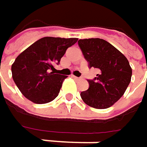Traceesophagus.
Segmentation results:
<instances>
[{
	"label": "esophagus",
	"mask_w": 147,
	"mask_h": 147,
	"mask_svg": "<svg viewBox=\"0 0 147 147\" xmlns=\"http://www.w3.org/2000/svg\"><path fill=\"white\" fill-rule=\"evenodd\" d=\"M72 77H73L75 80H81L82 79L81 77H77V76H72Z\"/></svg>",
	"instance_id": "esophagus-1"
}]
</instances>
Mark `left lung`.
Masks as SVG:
<instances>
[{"label":"left lung","mask_w":147,"mask_h":147,"mask_svg":"<svg viewBox=\"0 0 147 147\" xmlns=\"http://www.w3.org/2000/svg\"><path fill=\"white\" fill-rule=\"evenodd\" d=\"M78 45L89 67L99 71L94 80H88L89 88L81 93V98L96 109L111 107L123 95L131 81L132 69L129 60L103 39H80Z\"/></svg>","instance_id":"obj_1"}]
</instances>
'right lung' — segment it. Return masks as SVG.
I'll list each match as a JSON object with an SVG mask.
<instances>
[{
	"instance_id": "1",
	"label": "right lung",
	"mask_w": 147,
	"mask_h": 147,
	"mask_svg": "<svg viewBox=\"0 0 147 147\" xmlns=\"http://www.w3.org/2000/svg\"><path fill=\"white\" fill-rule=\"evenodd\" d=\"M77 40L43 37L16 58L12 65V76L25 98L36 104H46L53 101L59 95L67 76L55 74L53 65L59 63L66 49Z\"/></svg>"
}]
</instances>
